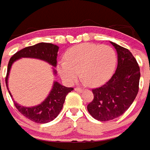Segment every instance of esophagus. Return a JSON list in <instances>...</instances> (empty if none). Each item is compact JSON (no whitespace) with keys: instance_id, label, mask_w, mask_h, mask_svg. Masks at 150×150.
I'll list each match as a JSON object with an SVG mask.
<instances>
[{"instance_id":"34e87169","label":"esophagus","mask_w":150,"mask_h":150,"mask_svg":"<svg viewBox=\"0 0 150 150\" xmlns=\"http://www.w3.org/2000/svg\"><path fill=\"white\" fill-rule=\"evenodd\" d=\"M75 91L77 92H82L83 91V89H82V88H80V87H75Z\"/></svg>"}]
</instances>
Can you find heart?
Here are the masks:
<instances>
[{"label":"heart","mask_w":150,"mask_h":150,"mask_svg":"<svg viewBox=\"0 0 150 150\" xmlns=\"http://www.w3.org/2000/svg\"><path fill=\"white\" fill-rule=\"evenodd\" d=\"M116 64L117 55L110 46L84 43L67 51L65 60L59 62L57 71L69 83L77 80L80 72L84 83L96 86L109 80Z\"/></svg>","instance_id":"heart-1"}]
</instances>
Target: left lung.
Listing matches in <instances>:
<instances>
[{
  "label": "left lung",
  "mask_w": 150,
  "mask_h": 150,
  "mask_svg": "<svg viewBox=\"0 0 150 150\" xmlns=\"http://www.w3.org/2000/svg\"><path fill=\"white\" fill-rule=\"evenodd\" d=\"M117 54L116 71L107 83L92 90L94 99L87 110L96 120L106 122L119 117L131 106L138 92L140 68L132 53L110 42Z\"/></svg>",
  "instance_id": "obj_1"
}]
</instances>
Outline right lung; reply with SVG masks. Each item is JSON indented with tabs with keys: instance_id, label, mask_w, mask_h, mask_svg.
Returning a JSON list of instances; mask_svg holds the SVG:
<instances>
[{
	"instance_id": "right-lung-1",
	"label": "right lung",
	"mask_w": 150,
	"mask_h": 150,
	"mask_svg": "<svg viewBox=\"0 0 150 150\" xmlns=\"http://www.w3.org/2000/svg\"><path fill=\"white\" fill-rule=\"evenodd\" d=\"M59 47L57 45L49 43H39L33 46L24 47L19 51L11 57L8 64L7 75L5 78L6 86L8 91V75L12 65L14 62L21 58L38 59L47 62L52 67H56V59L58 55ZM52 67L54 75H56V71ZM72 87H67L61 85L57 81H54L52 88L43 102L34 106H24L14 101V105L16 109L25 117L37 123H47L55 119L58 116L63 108L67 95L73 91ZM11 97L13 95L8 91Z\"/></svg>"
}]
</instances>
